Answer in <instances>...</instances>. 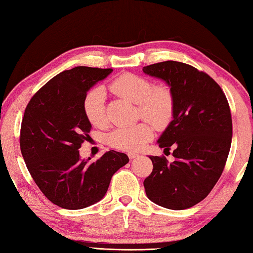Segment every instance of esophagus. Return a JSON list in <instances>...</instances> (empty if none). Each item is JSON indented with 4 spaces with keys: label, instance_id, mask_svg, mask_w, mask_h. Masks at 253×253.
I'll return each mask as SVG.
<instances>
[{
    "label": "esophagus",
    "instance_id": "1",
    "mask_svg": "<svg viewBox=\"0 0 253 253\" xmlns=\"http://www.w3.org/2000/svg\"><path fill=\"white\" fill-rule=\"evenodd\" d=\"M127 156H128V159H130V160H133V159H135V157H137L139 155L135 154V153H128Z\"/></svg>",
    "mask_w": 253,
    "mask_h": 253
}]
</instances>
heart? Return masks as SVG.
<instances>
[{
  "mask_svg": "<svg viewBox=\"0 0 253 253\" xmlns=\"http://www.w3.org/2000/svg\"><path fill=\"white\" fill-rule=\"evenodd\" d=\"M109 90L117 96L137 103V116L150 121L156 128L168 127L174 118L175 96L169 85L153 83L143 76L123 74L109 84ZM84 114L92 126L101 127L107 125L106 92L100 87L85 94L83 102ZM153 127L147 122L132 126L118 127L108 136V143L114 149L136 152L153 137Z\"/></svg>",
  "mask_w": 253,
  "mask_h": 253,
  "instance_id": "1",
  "label": "heart"
}]
</instances>
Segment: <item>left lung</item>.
I'll return each instance as SVG.
<instances>
[{"instance_id": "left-lung-1", "label": "left lung", "mask_w": 253, "mask_h": 253, "mask_svg": "<svg viewBox=\"0 0 253 253\" xmlns=\"http://www.w3.org/2000/svg\"><path fill=\"white\" fill-rule=\"evenodd\" d=\"M143 71L165 80L175 96L174 119L157 141L165 151L174 147L175 161L150 156L145 193L162 207L190 208L207 197L225 169L232 137L229 103L211 76L190 65L168 60Z\"/></svg>"}]
</instances>
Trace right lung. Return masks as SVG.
<instances>
[{
  "instance_id": "right-lung-1",
  "label": "right lung",
  "mask_w": 253,
  "mask_h": 253,
  "mask_svg": "<svg viewBox=\"0 0 253 253\" xmlns=\"http://www.w3.org/2000/svg\"><path fill=\"white\" fill-rule=\"evenodd\" d=\"M112 70L85 66L65 70L38 90L24 112L23 159L42 193L61 208L75 211L98 203L112 175L128 162L126 154L113 150L92 163L79 157L91 128L84 114V98Z\"/></svg>"
}]
</instances>
